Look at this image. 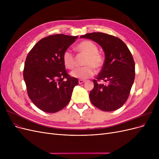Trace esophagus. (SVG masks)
Here are the masks:
<instances>
[{"mask_svg": "<svg viewBox=\"0 0 159 159\" xmlns=\"http://www.w3.org/2000/svg\"><path fill=\"white\" fill-rule=\"evenodd\" d=\"M84 83H85V81L84 80H79V84H82Z\"/></svg>", "mask_w": 159, "mask_h": 159, "instance_id": "34e87169", "label": "esophagus"}]
</instances>
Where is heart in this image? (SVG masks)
Here are the masks:
<instances>
[{"label":"heart","mask_w":159,"mask_h":159,"mask_svg":"<svg viewBox=\"0 0 159 159\" xmlns=\"http://www.w3.org/2000/svg\"><path fill=\"white\" fill-rule=\"evenodd\" d=\"M76 49L80 54L85 56L82 68H77L71 71V76L80 80H86L92 77L95 74V70H99L103 65V57L98 53V46L93 42L89 40H85L80 42L76 46ZM62 60L67 68L71 70L75 66V59L74 54L67 50L63 56Z\"/></svg>","instance_id":"obj_1"}]
</instances>
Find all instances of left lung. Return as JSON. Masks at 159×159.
Here are the masks:
<instances>
[{
    "mask_svg": "<svg viewBox=\"0 0 159 159\" xmlns=\"http://www.w3.org/2000/svg\"><path fill=\"white\" fill-rule=\"evenodd\" d=\"M80 38L92 40L105 53L103 68L90 91L91 103L104 111H113L126 102L135 75V64L127 45L119 38L102 32L88 33ZM103 80L105 84L98 83Z\"/></svg>",
    "mask_w": 159,
    "mask_h": 159,
    "instance_id": "obj_1",
    "label": "left lung"
}]
</instances>
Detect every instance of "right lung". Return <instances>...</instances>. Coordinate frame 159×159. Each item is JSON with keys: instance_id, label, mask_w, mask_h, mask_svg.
Wrapping results in <instances>:
<instances>
[{"instance_id": "obj_1", "label": "right lung", "mask_w": 159, "mask_h": 159, "mask_svg": "<svg viewBox=\"0 0 159 159\" xmlns=\"http://www.w3.org/2000/svg\"><path fill=\"white\" fill-rule=\"evenodd\" d=\"M78 38L57 34L42 38L28 53L23 76L28 96L36 106L56 113L70 102L77 78L66 70L62 56Z\"/></svg>"}]
</instances>
